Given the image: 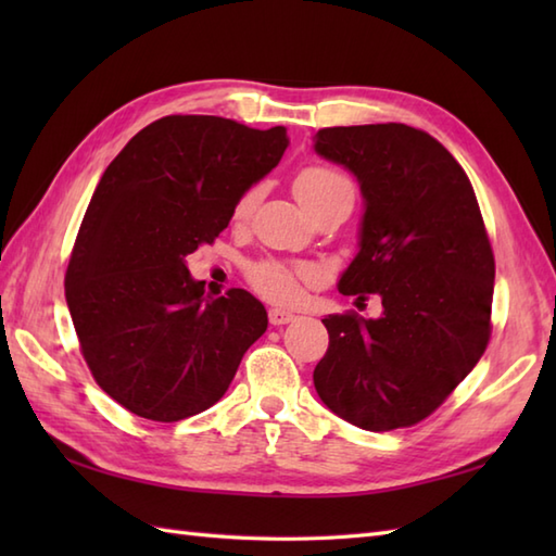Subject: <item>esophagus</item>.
<instances>
[{"label": "esophagus", "instance_id": "esophagus-1", "mask_svg": "<svg viewBox=\"0 0 556 556\" xmlns=\"http://www.w3.org/2000/svg\"><path fill=\"white\" fill-rule=\"evenodd\" d=\"M293 317H296V315L285 311V308H269V325H275V327L289 325V323L293 320Z\"/></svg>", "mask_w": 556, "mask_h": 556}]
</instances>
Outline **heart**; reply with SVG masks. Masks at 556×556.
Segmentation results:
<instances>
[{
    "mask_svg": "<svg viewBox=\"0 0 556 556\" xmlns=\"http://www.w3.org/2000/svg\"><path fill=\"white\" fill-rule=\"evenodd\" d=\"M260 193H263L260 186H251L239 200H236V222H245L253 215ZM293 193H296L305 210L313 212L337 195H353V186L339 169L325 167V164H313V167H305L299 172L296 181H293ZM315 275L317 271L313 265H287L279 263V260H260V263L248 265V281H251L253 289L257 293H263L265 299L277 303L296 301L303 293V285L313 281Z\"/></svg>",
    "mask_w": 556,
    "mask_h": 556,
    "instance_id": "obj_1",
    "label": "heart"
}]
</instances>
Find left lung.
<instances>
[{
    "label": "left lung",
    "instance_id": "obj_1",
    "mask_svg": "<svg viewBox=\"0 0 556 556\" xmlns=\"http://www.w3.org/2000/svg\"><path fill=\"white\" fill-rule=\"evenodd\" d=\"M315 152L361 186L358 253L344 296L377 293L382 315H329L313 382L323 404L361 430L428 418L476 368L490 339L494 255L466 172L406 124L334 126Z\"/></svg>",
    "mask_w": 556,
    "mask_h": 556
}]
</instances>
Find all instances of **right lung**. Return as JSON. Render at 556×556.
Instances as JSON below:
<instances>
[{"label": "right lung", "instance_id": "1", "mask_svg": "<svg viewBox=\"0 0 556 556\" xmlns=\"http://www.w3.org/2000/svg\"><path fill=\"white\" fill-rule=\"evenodd\" d=\"M287 148L285 126L179 114L138 131L104 169L64 287L83 358L126 410L157 422L203 413L265 334L253 293L212 299L186 257L229 227L236 200Z\"/></svg>", "mask_w": 556, "mask_h": 556}]
</instances>
